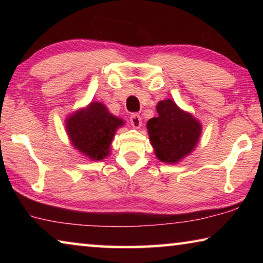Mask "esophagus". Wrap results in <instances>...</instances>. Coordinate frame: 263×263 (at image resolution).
Returning <instances> with one entry per match:
<instances>
[{
    "label": "esophagus",
    "mask_w": 263,
    "mask_h": 263,
    "mask_svg": "<svg viewBox=\"0 0 263 263\" xmlns=\"http://www.w3.org/2000/svg\"><path fill=\"white\" fill-rule=\"evenodd\" d=\"M130 122H131V125L133 127L139 128L141 126V124H142V119L140 117V115L133 114V115H131V117H130Z\"/></svg>",
    "instance_id": "obj_1"
}]
</instances>
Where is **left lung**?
Returning a JSON list of instances; mask_svg holds the SVG:
<instances>
[{"label": "left lung", "mask_w": 263, "mask_h": 263, "mask_svg": "<svg viewBox=\"0 0 263 263\" xmlns=\"http://www.w3.org/2000/svg\"><path fill=\"white\" fill-rule=\"evenodd\" d=\"M158 117L147 122L149 141L161 162L177 163L195 149L202 133V124L173 100L157 104Z\"/></svg>", "instance_id": "1"}]
</instances>
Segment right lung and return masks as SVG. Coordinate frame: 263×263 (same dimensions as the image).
<instances>
[{
  "mask_svg": "<svg viewBox=\"0 0 263 263\" xmlns=\"http://www.w3.org/2000/svg\"><path fill=\"white\" fill-rule=\"evenodd\" d=\"M123 125V119L111 114L99 101L74 111L65 121L70 144L91 161L108 157L115 133Z\"/></svg>",
  "mask_w": 263,
  "mask_h": 263,
  "instance_id": "1",
  "label": "right lung"
}]
</instances>
